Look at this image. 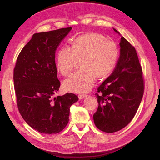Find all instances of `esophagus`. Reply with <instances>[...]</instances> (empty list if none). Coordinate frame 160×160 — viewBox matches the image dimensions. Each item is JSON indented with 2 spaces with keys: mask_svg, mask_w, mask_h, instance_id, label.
<instances>
[{
  "mask_svg": "<svg viewBox=\"0 0 160 160\" xmlns=\"http://www.w3.org/2000/svg\"><path fill=\"white\" fill-rule=\"evenodd\" d=\"M87 96H88V95H86V94H80V95H79V98L80 99H84L85 98H86Z\"/></svg>",
  "mask_w": 160,
  "mask_h": 160,
  "instance_id": "34e87169",
  "label": "esophagus"
}]
</instances>
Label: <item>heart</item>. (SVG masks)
I'll use <instances>...</instances> for the list:
<instances>
[{
    "label": "heart",
    "mask_w": 160,
    "mask_h": 160,
    "mask_svg": "<svg viewBox=\"0 0 160 160\" xmlns=\"http://www.w3.org/2000/svg\"><path fill=\"white\" fill-rule=\"evenodd\" d=\"M119 49L112 41L97 32H88L75 38L71 48L62 47L56 58L57 69L63 76L70 75L78 60L83 69L64 81V88L84 93L93 86L97 77L109 74L117 64Z\"/></svg>",
    "instance_id": "obj_1"
}]
</instances>
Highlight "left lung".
Segmentation results:
<instances>
[{
	"label": "left lung",
	"instance_id": "1",
	"mask_svg": "<svg viewBox=\"0 0 160 160\" xmlns=\"http://www.w3.org/2000/svg\"><path fill=\"white\" fill-rule=\"evenodd\" d=\"M119 45L117 66L95 93L99 105L93 115L94 123L106 133L116 132L129 124L137 112L144 92L143 71L136 51L123 37Z\"/></svg>",
	"mask_w": 160,
	"mask_h": 160
}]
</instances>
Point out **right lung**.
<instances>
[{
	"label": "right lung",
	"instance_id": "add662e5",
	"mask_svg": "<svg viewBox=\"0 0 160 160\" xmlns=\"http://www.w3.org/2000/svg\"><path fill=\"white\" fill-rule=\"evenodd\" d=\"M71 28L34 34L19 53L14 68L19 113L28 125L42 133L61 132L69 122L70 107L79 99L71 93L53 97L61 85L55 51Z\"/></svg>",
	"mask_w": 160,
	"mask_h": 160
}]
</instances>
